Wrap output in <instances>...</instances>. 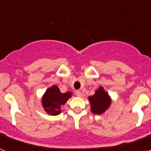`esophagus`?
Wrapping results in <instances>:
<instances>
[{
  "instance_id": "obj_1",
  "label": "esophagus",
  "mask_w": 151,
  "mask_h": 151,
  "mask_svg": "<svg viewBox=\"0 0 151 151\" xmlns=\"http://www.w3.org/2000/svg\"><path fill=\"white\" fill-rule=\"evenodd\" d=\"M76 94L77 97H81L82 96V92L80 91H76Z\"/></svg>"
}]
</instances>
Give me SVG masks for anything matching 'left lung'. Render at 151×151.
<instances>
[{
    "label": "left lung",
    "instance_id": "8db88e82",
    "mask_svg": "<svg viewBox=\"0 0 151 151\" xmlns=\"http://www.w3.org/2000/svg\"><path fill=\"white\" fill-rule=\"evenodd\" d=\"M91 104V111L94 114H103L111 104V97L104 88L100 86L94 95L88 97Z\"/></svg>",
    "mask_w": 151,
    "mask_h": 151
}]
</instances>
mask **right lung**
<instances>
[{
    "instance_id": "obj_1",
    "label": "right lung",
    "mask_w": 151,
    "mask_h": 151,
    "mask_svg": "<svg viewBox=\"0 0 151 151\" xmlns=\"http://www.w3.org/2000/svg\"><path fill=\"white\" fill-rule=\"evenodd\" d=\"M73 95L71 91L61 93L57 85H52L47 88L41 98V104L47 113L51 116L59 115L61 113V106L67 102Z\"/></svg>"
}]
</instances>
